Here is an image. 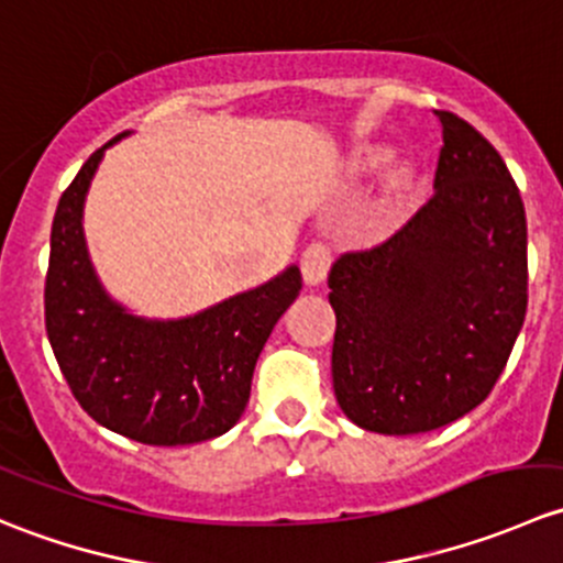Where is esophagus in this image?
Listing matches in <instances>:
<instances>
[{
  "label": "esophagus",
  "mask_w": 563,
  "mask_h": 563,
  "mask_svg": "<svg viewBox=\"0 0 563 563\" xmlns=\"http://www.w3.org/2000/svg\"><path fill=\"white\" fill-rule=\"evenodd\" d=\"M329 264H332V253H329V247L323 245V242H310L302 253L305 283H310V286L323 283V277H327L329 272Z\"/></svg>",
  "instance_id": "34e87169"
}]
</instances>
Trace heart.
Returning a JSON list of instances; mask_svg holds the SVG:
<instances>
[{
	"label": "heart",
	"mask_w": 563,
	"mask_h": 563,
	"mask_svg": "<svg viewBox=\"0 0 563 563\" xmlns=\"http://www.w3.org/2000/svg\"><path fill=\"white\" fill-rule=\"evenodd\" d=\"M387 161H389L387 150H382V146H365V150L356 152L354 166L356 172H378ZM389 187H391V196H395L397 201H402V198L408 196V190H411V174H408L406 168H400V172H395V176H391Z\"/></svg>",
	"instance_id": "b5f03b06"
}]
</instances>
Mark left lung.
Returning <instances> with one entry per match:
<instances>
[{
	"instance_id": "obj_1",
	"label": "left lung",
	"mask_w": 563,
	"mask_h": 563,
	"mask_svg": "<svg viewBox=\"0 0 563 563\" xmlns=\"http://www.w3.org/2000/svg\"><path fill=\"white\" fill-rule=\"evenodd\" d=\"M435 117L444 146L430 201L329 272L334 397L351 422L384 435L428 433L479 406L528 305L518 185L465 119Z\"/></svg>"
}]
</instances>
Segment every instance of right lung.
<instances>
[{"label":"right lung","instance_id":"right-lung-1","mask_svg":"<svg viewBox=\"0 0 563 563\" xmlns=\"http://www.w3.org/2000/svg\"><path fill=\"white\" fill-rule=\"evenodd\" d=\"M81 166L56 207L45 275V332L84 411L150 446L218 439L240 422L255 362L302 291L299 266L196 316L150 321L113 302L84 240V201L103 152Z\"/></svg>","mask_w":563,"mask_h":563}]
</instances>
